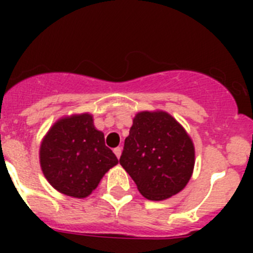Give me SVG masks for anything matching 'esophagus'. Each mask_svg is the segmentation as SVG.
Segmentation results:
<instances>
[{
    "label": "esophagus",
    "instance_id": "esophagus-1",
    "mask_svg": "<svg viewBox=\"0 0 253 253\" xmlns=\"http://www.w3.org/2000/svg\"><path fill=\"white\" fill-rule=\"evenodd\" d=\"M114 153H115L116 157L120 158V156H122V148H120V147H116V148H114Z\"/></svg>",
    "mask_w": 253,
    "mask_h": 253
}]
</instances>
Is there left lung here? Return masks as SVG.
Listing matches in <instances>:
<instances>
[{
  "label": "left lung",
  "mask_w": 253,
  "mask_h": 253,
  "mask_svg": "<svg viewBox=\"0 0 253 253\" xmlns=\"http://www.w3.org/2000/svg\"><path fill=\"white\" fill-rule=\"evenodd\" d=\"M120 165L148 200L161 202L184 190L193 176L195 147L177 120L163 110L135 114Z\"/></svg>",
  "instance_id": "obj_1"
}]
</instances>
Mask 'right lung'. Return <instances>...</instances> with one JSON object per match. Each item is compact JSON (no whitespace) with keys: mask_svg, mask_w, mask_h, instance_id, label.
<instances>
[{"mask_svg":"<svg viewBox=\"0 0 253 253\" xmlns=\"http://www.w3.org/2000/svg\"><path fill=\"white\" fill-rule=\"evenodd\" d=\"M40 167L60 194L84 199L91 195L118 158L105 146L104 133L88 113L63 116L51 125L39 149Z\"/></svg>","mask_w":253,"mask_h":253,"instance_id":"1","label":"right lung"}]
</instances>
